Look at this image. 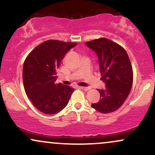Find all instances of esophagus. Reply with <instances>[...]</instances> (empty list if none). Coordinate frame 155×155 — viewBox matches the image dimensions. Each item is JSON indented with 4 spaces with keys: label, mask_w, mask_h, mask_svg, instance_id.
<instances>
[{
    "label": "esophagus",
    "mask_w": 155,
    "mask_h": 155,
    "mask_svg": "<svg viewBox=\"0 0 155 155\" xmlns=\"http://www.w3.org/2000/svg\"><path fill=\"white\" fill-rule=\"evenodd\" d=\"M80 89H81V90H84V91H87V90H90V87H80Z\"/></svg>",
    "instance_id": "1"
}]
</instances>
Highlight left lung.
Returning <instances> with one entry per match:
<instances>
[{
  "mask_svg": "<svg viewBox=\"0 0 155 155\" xmlns=\"http://www.w3.org/2000/svg\"><path fill=\"white\" fill-rule=\"evenodd\" d=\"M98 58L99 68L106 89L98 90L99 102L92 107L103 114L111 113L121 107L128 97L133 85V68L124 48L109 39L101 38L86 42Z\"/></svg>",
  "mask_w": 155,
  "mask_h": 155,
  "instance_id": "1",
  "label": "left lung"
}]
</instances>
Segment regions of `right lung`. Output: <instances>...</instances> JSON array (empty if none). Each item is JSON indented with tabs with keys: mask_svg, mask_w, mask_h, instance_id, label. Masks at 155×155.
<instances>
[{
	"mask_svg": "<svg viewBox=\"0 0 155 155\" xmlns=\"http://www.w3.org/2000/svg\"><path fill=\"white\" fill-rule=\"evenodd\" d=\"M76 45L73 42L46 41L36 47L25 60L24 88L35 107L47 114H54L68 104L74 90L55 84L57 71L66 53Z\"/></svg>",
	"mask_w": 155,
	"mask_h": 155,
	"instance_id": "obj_1",
	"label": "right lung"
}]
</instances>
